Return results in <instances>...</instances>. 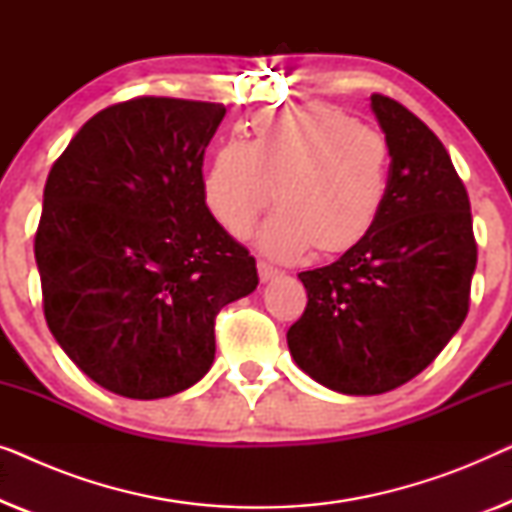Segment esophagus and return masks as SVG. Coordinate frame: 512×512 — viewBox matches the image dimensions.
Masks as SVG:
<instances>
[{"mask_svg":"<svg viewBox=\"0 0 512 512\" xmlns=\"http://www.w3.org/2000/svg\"><path fill=\"white\" fill-rule=\"evenodd\" d=\"M258 277H261V282H268V279L282 275V270H277L275 265H270L268 261H258Z\"/></svg>","mask_w":512,"mask_h":512,"instance_id":"1","label":"esophagus"}]
</instances>
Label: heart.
<instances>
[{
  "label": "heart",
  "mask_w": 512,
  "mask_h": 512,
  "mask_svg": "<svg viewBox=\"0 0 512 512\" xmlns=\"http://www.w3.org/2000/svg\"><path fill=\"white\" fill-rule=\"evenodd\" d=\"M391 146L345 111L307 104L263 114L251 142L216 149L202 179L209 214L230 235L249 233L277 202L258 244L272 258L340 256L373 233L389 198Z\"/></svg>",
  "instance_id": "heart-1"
}]
</instances>
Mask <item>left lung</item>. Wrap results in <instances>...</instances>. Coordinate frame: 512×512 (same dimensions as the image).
<instances>
[{
	"label": "left lung",
	"instance_id": "obj_1",
	"mask_svg": "<svg viewBox=\"0 0 512 512\" xmlns=\"http://www.w3.org/2000/svg\"><path fill=\"white\" fill-rule=\"evenodd\" d=\"M370 104L391 146L389 198L359 247L300 272L303 317L286 340L312 380L384 394L422 373L464 324L478 263L471 202L450 153L387 95Z\"/></svg>",
	"mask_w": 512,
	"mask_h": 512
}]
</instances>
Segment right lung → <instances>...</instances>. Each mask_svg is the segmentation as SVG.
Returning <instances> with one entry per match:
<instances>
[{
	"label": "right lung",
	"instance_id": "obj_1",
	"mask_svg": "<svg viewBox=\"0 0 512 512\" xmlns=\"http://www.w3.org/2000/svg\"><path fill=\"white\" fill-rule=\"evenodd\" d=\"M219 102L135 97L76 132L48 172L34 258L65 354L125 398H165L214 361L221 307L256 289L254 256L209 214L202 160Z\"/></svg>",
	"mask_w": 512,
	"mask_h": 512
}]
</instances>
